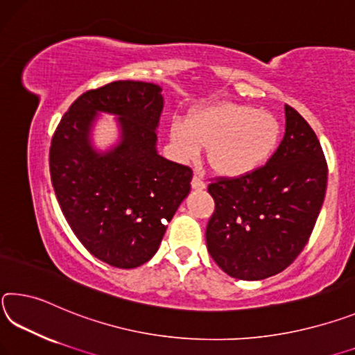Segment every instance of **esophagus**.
<instances>
[{
    "label": "esophagus",
    "instance_id": "1",
    "mask_svg": "<svg viewBox=\"0 0 355 355\" xmlns=\"http://www.w3.org/2000/svg\"><path fill=\"white\" fill-rule=\"evenodd\" d=\"M191 187H193L195 190H202V189L206 187V182L202 181V176H201V174H198V173L195 174L193 179H191Z\"/></svg>",
    "mask_w": 355,
    "mask_h": 355
}]
</instances>
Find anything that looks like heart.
<instances>
[{"instance_id": "b5f03b06", "label": "heart", "mask_w": 355, "mask_h": 355, "mask_svg": "<svg viewBox=\"0 0 355 355\" xmlns=\"http://www.w3.org/2000/svg\"><path fill=\"white\" fill-rule=\"evenodd\" d=\"M280 133V123L272 113L222 102L196 110L187 125L174 123L171 138L182 155L193 157L200 149H207L214 171L239 178L257 171L270 159Z\"/></svg>"}]
</instances>
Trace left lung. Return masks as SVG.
<instances>
[{"instance_id":"left-lung-1","label":"left lung","mask_w":355,"mask_h":355,"mask_svg":"<svg viewBox=\"0 0 355 355\" xmlns=\"http://www.w3.org/2000/svg\"><path fill=\"white\" fill-rule=\"evenodd\" d=\"M286 129L267 164L239 178H217L207 191L216 211L207 252L239 280L280 274L309 242L327 189V162L316 133L284 105Z\"/></svg>"}]
</instances>
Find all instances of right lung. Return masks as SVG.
<instances>
[{"label":"right lung","instance_id":"add662e5","mask_svg":"<svg viewBox=\"0 0 355 355\" xmlns=\"http://www.w3.org/2000/svg\"><path fill=\"white\" fill-rule=\"evenodd\" d=\"M162 108L160 86L113 81L83 92L51 138V184L64 217L91 254L119 269L154 257L190 191L191 168L155 149ZM98 111L120 116L121 141L107 153L89 141Z\"/></svg>","mask_w":355,"mask_h":355}]
</instances>
